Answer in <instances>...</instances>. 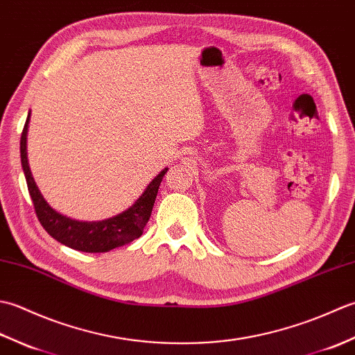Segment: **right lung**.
Wrapping results in <instances>:
<instances>
[{"label":"right lung","instance_id":"1","mask_svg":"<svg viewBox=\"0 0 355 355\" xmlns=\"http://www.w3.org/2000/svg\"><path fill=\"white\" fill-rule=\"evenodd\" d=\"M28 120L30 112L26 120L24 130H22L21 134V164L26 175L28 193L33 201L36 216L42 227L47 230L49 235L67 247L87 253L110 252L112 248L130 244L134 239L140 238L143 229H145L146 223L149 221L158 187H160V183L164 173L168 172V168H164L158 173L153 182L146 186L145 192L140 195L139 200L130 209H126L125 212L103 221L88 223L71 220V218L61 215L49 206V202L44 200L32 177L27 160Z\"/></svg>","mask_w":355,"mask_h":355}]
</instances>
